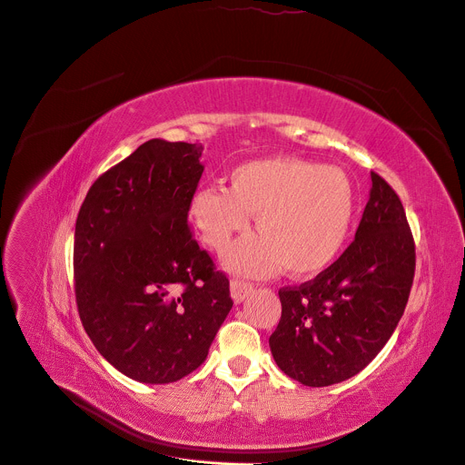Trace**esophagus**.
<instances>
[{
	"mask_svg": "<svg viewBox=\"0 0 465 465\" xmlns=\"http://www.w3.org/2000/svg\"><path fill=\"white\" fill-rule=\"evenodd\" d=\"M252 284L245 282V281H237L233 279L230 284V292H232V300L233 303H242L251 294H252Z\"/></svg>",
	"mask_w": 465,
	"mask_h": 465,
	"instance_id": "1",
	"label": "esophagus"
}]
</instances>
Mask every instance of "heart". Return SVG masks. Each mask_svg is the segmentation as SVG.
<instances>
[{"instance_id": "1", "label": "heart", "mask_w": 465, "mask_h": 465, "mask_svg": "<svg viewBox=\"0 0 465 465\" xmlns=\"http://www.w3.org/2000/svg\"><path fill=\"white\" fill-rule=\"evenodd\" d=\"M230 188L193 193L190 216L202 239L224 252L256 216L260 233L237 241L224 256L230 272L265 277L284 267L294 279L322 273L343 251L356 195L345 171L294 156L242 162L230 171Z\"/></svg>"}]
</instances>
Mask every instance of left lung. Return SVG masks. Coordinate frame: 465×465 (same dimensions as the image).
Returning a JSON list of instances; mask_svg holds the SVG:
<instances>
[{
    "mask_svg": "<svg viewBox=\"0 0 465 465\" xmlns=\"http://www.w3.org/2000/svg\"><path fill=\"white\" fill-rule=\"evenodd\" d=\"M412 277L414 242L403 205L371 171L352 245L314 281L279 292L282 314L270 347L281 371L314 388L360 373L398 328Z\"/></svg>",
    "mask_w": 465,
    "mask_h": 465,
    "instance_id": "obj_1",
    "label": "left lung"
}]
</instances>
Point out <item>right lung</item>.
<instances>
[{
  "label": "right lung",
  "instance_id": "right-lung-1",
  "mask_svg": "<svg viewBox=\"0 0 465 465\" xmlns=\"http://www.w3.org/2000/svg\"><path fill=\"white\" fill-rule=\"evenodd\" d=\"M203 146L151 139L97 179L75 224L83 326L114 370L144 384L198 370L233 305L188 228Z\"/></svg>",
  "mask_w": 465,
  "mask_h": 465
}]
</instances>
